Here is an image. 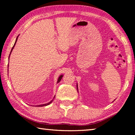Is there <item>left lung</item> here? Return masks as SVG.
I'll list each match as a JSON object with an SVG mask.
<instances>
[{"mask_svg": "<svg viewBox=\"0 0 135 135\" xmlns=\"http://www.w3.org/2000/svg\"><path fill=\"white\" fill-rule=\"evenodd\" d=\"M77 91H79L78 90V84H77Z\"/></svg>", "mask_w": 135, "mask_h": 135, "instance_id": "obj_1", "label": "left lung"}]
</instances>
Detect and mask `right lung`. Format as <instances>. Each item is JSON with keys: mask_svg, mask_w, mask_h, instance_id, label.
I'll return each instance as SVG.
<instances>
[{"mask_svg": "<svg viewBox=\"0 0 135 135\" xmlns=\"http://www.w3.org/2000/svg\"><path fill=\"white\" fill-rule=\"evenodd\" d=\"M18 36H17V38H16V40H15V43H14V45H13V46L12 47V49H11V52H10V54H9V56H10V55H11V52H12V50H13V47H14V46H15V44H16V42H17V40H18ZM62 77H63V75H61V76L58 77V80H57V83H58L59 82H60V81L61 80V79H62ZM55 97H54V99L55 98ZM53 100H54V99H52V100H51V101H50L49 102H48V103H47V104H42V105H37L36 107H43V106H46V105H49L50 104L52 103V102L53 101Z\"/></svg>", "mask_w": 135, "mask_h": 135, "instance_id": "obj_1", "label": "right lung"}]
</instances>
